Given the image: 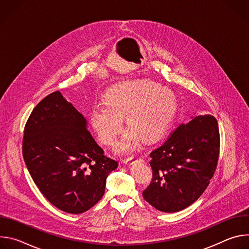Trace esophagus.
Returning <instances> with one entry per match:
<instances>
[{"mask_svg":"<svg viewBox=\"0 0 249 249\" xmlns=\"http://www.w3.org/2000/svg\"><path fill=\"white\" fill-rule=\"evenodd\" d=\"M140 160H141V158H139V157H131V158L124 160L123 162L126 164H132V163H134L136 161H140Z\"/></svg>","mask_w":249,"mask_h":249,"instance_id":"esophagus-1","label":"esophagus"}]
</instances>
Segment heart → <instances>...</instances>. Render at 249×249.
I'll list each match as a JSON object with an SVG mask.
<instances>
[{
  "mask_svg": "<svg viewBox=\"0 0 249 249\" xmlns=\"http://www.w3.org/2000/svg\"><path fill=\"white\" fill-rule=\"evenodd\" d=\"M175 99L172 92L155 82L136 80L122 82L105 94L91 110V123L104 145H114L123 128L122 116L128 130L117 151L126 154L138 145V137L152 141L168 127L173 117Z\"/></svg>",
  "mask_w": 249,
  "mask_h": 249,
  "instance_id": "obj_1",
  "label": "heart"
}]
</instances>
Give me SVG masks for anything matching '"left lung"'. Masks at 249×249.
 Wrapping results in <instances>:
<instances>
[{
	"label": "left lung",
	"instance_id": "obj_1",
	"mask_svg": "<svg viewBox=\"0 0 249 249\" xmlns=\"http://www.w3.org/2000/svg\"><path fill=\"white\" fill-rule=\"evenodd\" d=\"M220 154V132L212 115L192 117L177 126L151 152L153 178L144 199L159 211L178 212L194 203L214 175Z\"/></svg>",
	"mask_w": 249,
	"mask_h": 249
}]
</instances>
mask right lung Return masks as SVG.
Masks as SVG:
<instances>
[{"label": "right lung", "mask_w": 249, "mask_h": 249, "mask_svg": "<svg viewBox=\"0 0 249 249\" xmlns=\"http://www.w3.org/2000/svg\"><path fill=\"white\" fill-rule=\"evenodd\" d=\"M87 124L73 104L54 91L35 106L24 127L22 156L34 183L52 205L70 214L93 207L118 166Z\"/></svg>", "instance_id": "obj_1"}]
</instances>
